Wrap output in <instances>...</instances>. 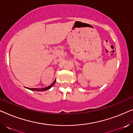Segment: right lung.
Segmentation results:
<instances>
[{
    "label": "right lung",
    "mask_w": 133,
    "mask_h": 133,
    "mask_svg": "<svg viewBox=\"0 0 133 133\" xmlns=\"http://www.w3.org/2000/svg\"><path fill=\"white\" fill-rule=\"evenodd\" d=\"M55 82H56V81H54V82L52 83L51 85H50V86L48 87H46V88H40V89H36V88H28V89H29V90H32V91H46V90H49V89H50V88H51V87L54 85V83H55Z\"/></svg>",
    "instance_id": "obj_1"
}]
</instances>
